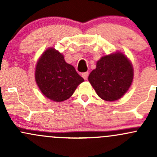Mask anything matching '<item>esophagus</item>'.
Returning <instances> with one entry per match:
<instances>
[{"label":"esophagus","instance_id":"obj_1","mask_svg":"<svg viewBox=\"0 0 157 157\" xmlns=\"http://www.w3.org/2000/svg\"><path fill=\"white\" fill-rule=\"evenodd\" d=\"M88 75H89L88 72H85V73H83V74H82V77H83V79H84V80H87Z\"/></svg>","mask_w":157,"mask_h":157}]
</instances>
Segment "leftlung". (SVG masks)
Here are the masks:
<instances>
[{"label":"left lung","instance_id":"left-lung-1","mask_svg":"<svg viewBox=\"0 0 157 157\" xmlns=\"http://www.w3.org/2000/svg\"><path fill=\"white\" fill-rule=\"evenodd\" d=\"M133 78L132 64L124 54L117 52L102 57L88 80L101 99L112 102L127 93Z\"/></svg>","mask_w":157,"mask_h":157}]
</instances>
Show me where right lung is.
Masks as SVG:
<instances>
[{
    "label": "right lung",
    "instance_id": "right-lung-1",
    "mask_svg": "<svg viewBox=\"0 0 157 157\" xmlns=\"http://www.w3.org/2000/svg\"><path fill=\"white\" fill-rule=\"evenodd\" d=\"M35 79L42 94L55 102L69 99L84 81L75 68L66 62L64 55L53 48L46 49L39 58Z\"/></svg>",
    "mask_w": 157,
    "mask_h": 157
}]
</instances>
